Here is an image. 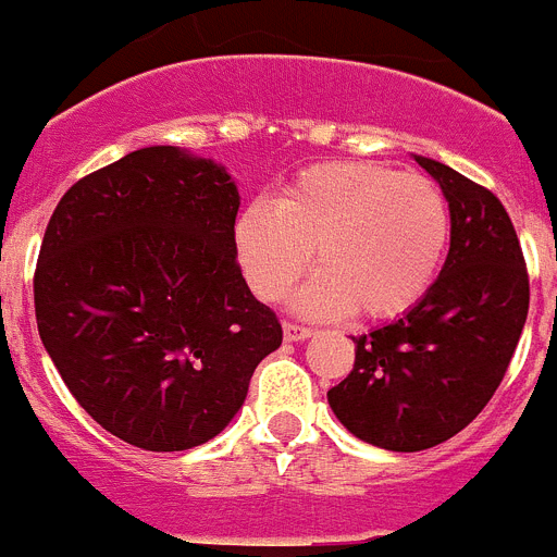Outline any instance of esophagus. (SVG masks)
<instances>
[{"label":"esophagus","mask_w":557,"mask_h":557,"mask_svg":"<svg viewBox=\"0 0 557 557\" xmlns=\"http://www.w3.org/2000/svg\"><path fill=\"white\" fill-rule=\"evenodd\" d=\"M307 337H312V329L301 326V323L284 321V339H289V343H298V339H307Z\"/></svg>","instance_id":"34e87169"}]
</instances>
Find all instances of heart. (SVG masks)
<instances>
[{
  "label": "heart",
  "mask_w": 557,
  "mask_h": 557,
  "mask_svg": "<svg viewBox=\"0 0 557 557\" xmlns=\"http://www.w3.org/2000/svg\"><path fill=\"white\" fill-rule=\"evenodd\" d=\"M449 239V200L437 184L368 161L309 166L278 203L245 206L234 228L236 256L259 298H284L314 248L321 273L295 295V307L321 318L357 309L371 321L401 318L424 301Z\"/></svg>",
  "instance_id": "obj_1"
}]
</instances>
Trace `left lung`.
<instances>
[{"mask_svg": "<svg viewBox=\"0 0 557 557\" xmlns=\"http://www.w3.org/2000/svg\"><path fill=\"white\" fill-rule=\"evenodd\" d=\"M416 161L449 200V256L412 312L354 337L351 373L329 391L339 424L391 451L432 449L480 416L530 307L528 264L499 198L441 161Z\"/></svg>", "mask_w": 557, "mask_h": 557, "instance_id": "1", "label": "left lung"}]
</instances>
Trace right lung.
Instances as JSON below:
<instances>
[{"mask_svg": "<svg viewBox=\"0 0 557 557\" xmlns=\"http://www.w3.org/2000/svg\"><path fill=\"white\" fill-rule=\"evenodd\" d=\"M236 211L223 166L161 145L81 178L49 218L38 334L77 405L125 444L211 441L282 346L236 262Z\"/></svg>", "mask_w": 557, "mask_h": 557, "instance_id": "1", "label": "right lung"}]
</instances>
